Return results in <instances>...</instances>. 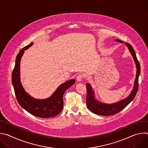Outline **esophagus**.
I'll return each mask as SVG.
<instances>
[{
    "instance_id": "esophagus-1",
    "label": "esophagus",
    "mask_w": 148,
    "mask_h": 148,
    "mask_svg": "<svg viewBox=\"0 0 148 148\" xmlns=\"http://www.w3.org/2000/svg\"><path fill=\"white\" fill-rule=\"evenodd\" d=\"M85 78V75L84 74H79L77 77V79L78 81H81L83 78Z\"/></svg>"
}]
</instances>
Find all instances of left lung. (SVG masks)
<instances>
[{
    "mask_svg": "<svg viewBox=\"0 0 148 148\" xmlns=\"http://www.w3.org/2000/svg\"><path fill=\"white\" fill-rule=\"evenodd\" d=\"M115 41L120 42L121 43H123V41L118 39H116ZM125 45L128 47L136 64V74L133 90L130 95L126 98L122 99L118 102H115L111 104H107L102 103L95 99L94 96V91H92V88L90 84L87 83L86 87L87 92L86 98V104L89 110L95 114L103 116H109L117 114L118 112H120L121 110H122L124 108L127 106V105L135 98L136 95L139 87L138 79L140 73V64L136 58L135 52L132 46L128 43H125Z\"/></svg>",
    "mask_w": 148,
    "mask_h": 148,
    "instance_id": "8db88e82",
    "label": "left lung"
}]
</instances>
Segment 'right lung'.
I'll use <instances>...</instances> for the list:
<instances>
[{
    "mask_svg": "<svg viewBox=\"0 0 148 148\" xmlns=\"http://www.w3.org/2000/svg\"><path fill=\"white\" fill-rule=\"evenodd\" d=\"M33 43L21 50L16 56L15 66L12 74V81L15 95L19 105L30 114L39 118H51L58 115L63 108L62 97L65 91L75 83V79L69 80L60 86L53 95L45 99H37L32 97L24 90L20 78V60L25 50Z\"/></svg>",
    "mask_w": 148,
    "mask_h": 148,
    "instance_id": "1",
    "label": "right lung"
}]
</instances>
